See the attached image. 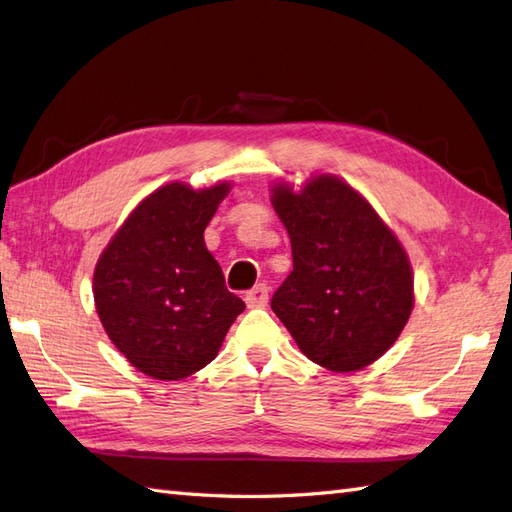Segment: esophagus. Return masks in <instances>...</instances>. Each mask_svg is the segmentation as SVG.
Instances as JSON below:
<instances>
[{
    "instance_id": "esophagus-1",
    "label": "esophagus",
    "mask_w": 512,
    "mask_h": 512,
    "mask_svg": "<svg viewBox=\"0 0 512 512\" xmlns=\"http://www.w3.org/2000/svg\"><path fill=\"white\" fill-rule=\"evenodd\" d=\"M268 285L266 283H257L253 290H248L244 300L248 307H266L268 305Z\"/></svg>"
}]
</instances>
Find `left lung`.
Returning a JSON list of instances; mask_svg holds the SVG:
<instances>
[{"mask_svg":"<svg viewBox=\"0 0 512 512\" xmlns=\"http://www.w3.org/2000/svg\"><path fill=\"white\" fill-rule=\"evenodd\" d=\"M290 233L294 270L270 307L300 352L333 372H355L393 346L413 309L402 244L346 181L318 175L294 192L272 188Z\"/></svg>","mask_w":512,"mask_h":512,"instance_id":"8db88e82","label":"left lung"}]
</instances>
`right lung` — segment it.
Returning <instances> with one entry per match:
<instances>
[{
    "label": "right lung",
    "instance_id": "obj_1",
    "mask_svg": "<svg viewBox=\"0 0 512 512\" xmlns=\"http://www.w3.org/2000/svg\"><path fill=\"white\" fill-rule=\"evenodd\" d=\"M229 188L166 183L129 214L97 261L93 294L103 329L157 381H181L214 361L244 311L203 240Z\"/></svg>",
    "mask_w": 512,
    "mask_h": 512
}]
</instances>
